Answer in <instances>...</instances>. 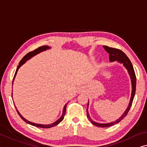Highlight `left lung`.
Segmentation results:
<instances>
[{"mask_svg":"<svg viewBox=\"0 0 147 147\" xmlns=\"http://www.w3.org/2000/svg\"><path fill=\"white\" fill-rule=\"evenodd\" d=\"M103 48H105L107 52L109 53V60L110 61H118V62L121 63L124 65V66L127 69L128 73L129 74L130 78H131V84H132V92H131V99H130L129 101V105H128L127 108L125 111L124 112V113L123 114L122 116L118 119L117 120H116L115 122H111V123H108V124H99V123H97L93 121L92 119H91L90 116L89 115V113H88V106H87V109H86V111H87V117L89 120L91 122L92 124H94L95 125H96L97 127H110L111 125H115L117 123L120 122L121 120L124 119V118L127 115L128 112L129 111V109L131 108V105L133 103V101H134V98L135 96V94H136V73H135L134 67H133V65L131 61H130L129 58L127 57V56L125 53L122 52V50H119V49L117 48H111L107 46H103ZM89 103V102H88Z\"/></svg>","mask_w":147,"mask_h":147,"instance_id":"obj_1","label":"left lung"}]
</instances>
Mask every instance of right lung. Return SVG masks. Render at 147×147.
<instances>
[{"mask_svg": "<svg viewBox=\"0 0 147 147\" xmlns=\"http://www.w3.org/2000/svg\"><path fill=\"white\" fill-rule=\"evenodd\" d=\"M49 48H50L48 47V46H40V47H39V48H38L37 49H36V50L32 51V52H29L28 53H27V54L25 55V56L22 58V59L21 60L20 62L19 63V65H18V67H17V69H16V73H15V74H14V76H13V80H14V78H15V76H16V74H17V72H18V69H19L20 67L21 66H22V65L24 64L27 61V60L29 59L30 58H31L32 57H33L34 55L38 54V53L42 52V51L46 50H47V49H49ZM12 84H13V82H12ZM11 97H12V93H11ZM67 105V103L65 105L64 108H63V111L62 116H61V117H60L59 119L57 120V121H55V122L54 123H53V124H48V125L38 124H35V123H32V122H29V121H28V120H27L26 119H25V118H23V116L20 115V113L19 112H18V111L17 110V109H16V111H17V113H18V115H20V117L22 118V119L23 121H25V122H26V123H27V124H31V125H34V126H35V127H41V128H50V127H52L55 126V125H57L58 124H59V123L61 122L63 120L64 116H65V112H66ZM15 107H16V106H15Z\"/></svg>", "mask_w": 147, "mask_h": 147, "instance_id": "obj_1", "label": "right lung"}]
</instances>
